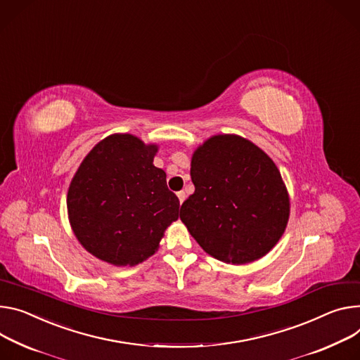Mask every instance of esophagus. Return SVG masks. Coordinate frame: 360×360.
<instances>
[{"label":"esophagus","mask_w":360,"mask_h":360,"mask_svg":"<svg viewBox=\"0 0 360 360\" xmlns=\"http://www.w3.org/2000/svg\"><path fill=\"white\" fill-rule=\"evenodd\" d=\"M176 195H178V200H179V202L182 204V202L185 201V192H184V191H179Z\"/></svg>","instance_id":"1"}]
</instances>
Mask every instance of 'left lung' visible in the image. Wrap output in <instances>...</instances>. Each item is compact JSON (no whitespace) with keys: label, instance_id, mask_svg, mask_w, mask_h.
Masks as SVG:
<instances>
[{"label":"left lung","instance_id":"obj_1","mask_svg":"<svg viewBox=\"0 0 360 360\" xmlns=\"http://www.w3.org/2000/svg\"><path fill=\"white\" fill-rule=\"evenodd\" d=\"M195 192L179 218L211 257L243 266L269 254L283 237L290 197L273 159L251 141L222 134L193 150Z\"/></svg>","mask_w":360,"mask_h":360}]
</instances>
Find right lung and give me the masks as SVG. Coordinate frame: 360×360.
<instances>
[{"instance_id": "right-lung-1", "label": "right lung", "mask_w": 360, "mask_h": 360, "mask_svg": "<svg viewBox=\"0 0 360 360\" xmlns=\"http://www.w3.org/2000/svg\"><path fill=\"white\" fill-rule=\"evenodd\" d=\"M156 143L113 134L82 160L69 191L68 214L82 247L108 264L134 267L152 257L178 219L179 200L153 165Z\"/></svg>"}]
</instances>
